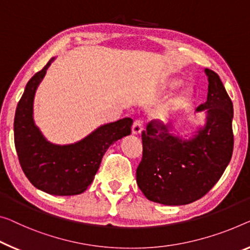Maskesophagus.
<instances>
[{
	"instance_id": "obj_1",
	"label": "esophagus",
	"mask_w": 250,
	"mask_h": 250,
	"mask_svg": "<svg viewBox=\"0 0 250 250\" xmlns=\"http://www.w3.org/2000/svg\"><path fill=\"white\" fill-rule=\"evenodd\" d=\"M143 132V123L141 121H135L132 126V133L134 135H140Z\"/></svg>"
}]
</instances>
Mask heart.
Listing matches in <instances>:
<instances>
[{"label":"heart","mask_w":250,"mask_h":250,"mask_svg":"<svg viewBox=\"0 0 250 250\" xmlns=\"http://www.w3.org/2000/svg\"><path fill=\"white\" fill-rule=\"evenodd\" d=\"M181 82L179 79H173L171 80L170 83H167V87L170 89H173V88L178 87ZM194 96V90L192 87H186L180 91L178 95H175L173 98L171 99L170 103L167 104V106L159 114V117L161 120L167 122L172 118V116H174L175 114H178L179 112H181L183 108L189 105L191 103L192 99H193Z\"/></svg>","instance_id":"heart-1"}]
</instances>
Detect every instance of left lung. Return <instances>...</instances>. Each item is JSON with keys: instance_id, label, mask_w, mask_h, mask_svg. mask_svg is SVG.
Returning a JSON list of instances; mask_svg holds the SVG:
<instances>
[{"instance_id": "obj_1", "label": "left lung", "mask_w": 250, "mask_h": 250, "mask_svg": "<svg viewBox=\"0 0 250 250\" xmlns=\"http://www.w3.org/2000/svg\"><path fill=\"white\" fill-rule=\"evenodd\" d=\"M208 77L207 102L195 110L205 124L189 135L149 124L142 133L143 157L136 182L145 197L165 206L189 205L202 198L221 178L233 149V106L216 72Z\"/></svg>"}]
</instances>
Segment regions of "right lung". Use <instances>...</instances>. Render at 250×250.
<instances>
[{"instance_id": "add662e5", "label": "right lung", "mask_w": 250, "mask_h": 250, "mask_svg": "<svg viewBox=\"0 0 250 250\" xmlns=\"http://www.w3.org/2000/svg\"><path fill=\"white\" fill-rule=\"evenodd\" d=\"M56 57L48 61L26 83L14 116V144L26 178L37 189L53 195H76L93 182L105 152L110 145L130 134L133 121L103 124L70 144L47 140L34 122V96Z\"/></svg>"}]
</instances>
